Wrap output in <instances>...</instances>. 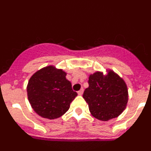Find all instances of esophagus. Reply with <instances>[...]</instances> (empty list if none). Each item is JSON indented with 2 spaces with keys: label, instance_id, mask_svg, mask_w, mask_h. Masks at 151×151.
Returning <instances> with one entry per match:
<instances>
[{
  "label": "esophagus",
  "instance_id": "esophagus-1",
  "mask_svg": "<svg viewBox=\"0 0 151 151\" xmlns=\"http://www.w3.org/2000/svg\"><path fill=\"white\" fill-rule=\"evenodd\" d=\"M83 92H84V89L83 88L80 89V90L78 91V95H82V94H83Z\"/></svg>",
  "mask_w": 151,
  "mask_h": 151
}]
</instances>
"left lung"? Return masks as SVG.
<instances>
[{
  "label": "left lung",
  "mask_w": 151,
  "mask_h": 151,
  "mask_svg": "<svg viewBox=\"0 0 151 151\" xmlns=\"http://www.w3.org/2000/svg\"><path fill=\"white\" fill-rule=\"evenodd\" d=\"M88 84L83 98L93 116L108 121L120 115L129 99L127 85L121 77L110 69L106 75L96 72L89 76Z\"/></svg>",
  "instance_id": "obj_1"
}]
</instances>
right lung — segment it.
I'll list each match as a JSON object with an SVG mask.
<instances>
[{
	"label": "right lung",
	"mask_w": 151,
	"mask_h": 151,
	"mask_svg": "<svg viewBox=\"0 0 151 151\" xmlns=\"http://www.w3.org/2000/svg\"><path fill=\"white\" fill-rule=\"evenodd\" d=\"M66 76L63 69L54 66L42 68L32 76L27 85L28 99L40 116L54 119L69 109L77 93Z\"/></svg>",
	"instance_id": "obj_1"
}]
</instances>
